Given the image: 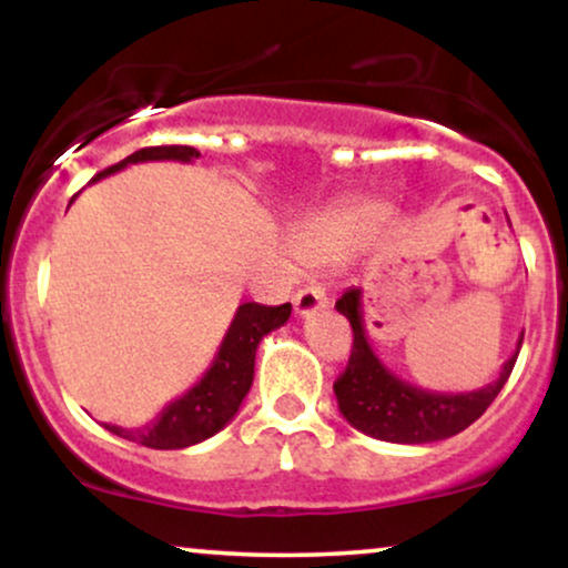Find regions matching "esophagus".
<instances>
[{"label":"esophagus","instance_id":"esophagus-1","mask_svg":"<svg viewBox=\"0 0 568 568\" xmlns=\"http://www.w3.org/2000/svg\"><path fill=\"white\" fill-rule=\"evenodd\" d=\"M325 305H328V297H325V292L317 284L302 286V290L294 294V313L300 317L321 313V310H325Z\"/></svg>","mask_w":568,"mask_h":568}]
</instances>
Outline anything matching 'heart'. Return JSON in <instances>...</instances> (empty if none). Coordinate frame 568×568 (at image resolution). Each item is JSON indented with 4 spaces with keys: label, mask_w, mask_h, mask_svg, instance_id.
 Returning a JSON list of instances; mask_svg holds the SVG:
<instances>
[{
    "label": "heart",
    "mask_w": 568,
    "mask_h": 568,
    "mask_svg": "<svg viewBox=\"0 0 568 568\" xmlns=\"http://www.w3.org/2000/svg\"><path fill=\"white\" fill-rule=\"evenodd\" d=\"M379 222L383 214L369 206L331 209L302 224L294 247L302 258L317 266L344 261L379 227Z\"/></svg>",
    "instance_id": "obj_1"
}]
</instances>
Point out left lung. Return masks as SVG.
<instances>
[{"label":"left lung","instance_id":"left-lung-1","mask_svg":"<svg viewBox=\"0 0 568 568\" xmlns=\"http://www.w3.org/2000/svg\"><path fill=\"white\" fill-rule=\"evenodd\" d=\"M336 310L352 323L354 331L352 356H348L344 375L333 383L338 410L354 429L367 437L395 442V445H426V442L455 437L468 429L499 395L523 346V338H519L515 354L504 362L499 377L480 390L434 393L398 377L375 354L364 331L362 290L356 286L346 290L344 297L336 302Z\"/></svg>","mask_w":568,"mask_h":568}]
</instances>
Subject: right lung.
<instances>
[{"instance_id":"add662e5","label":"right lung","mask_w":568,"mask_h":568,"mask_svg":"<svg viewBox=\"0 0 568 568\" xmlns=\"http://www.w3.org/2000/svg\"><path fill=\"white\" fill-rule=\"evenodd\" d=\"M199 158V150L193 146H144L134 154H129L126 160H121L119 165L103 170L92 178V183L100 178L113 175L126 165L134 162H150V160H178V162H191ZM292 305L266 307L258 302H245L237 307L235 317H232L227 333H224L220 352H216L212 367L206 369V375L191 387L189 393L181 398L168 403L160 410L158 418L152 424L142 426V429H123L115 424H103L108 432L115 437H123L136 445L152 447V449H183L191 445H199L209 437H214L216 432L224 429L232 422V416L237 414L240 403L251 390L253 385V367H255V348H258L261 338L266 333L282 328L290 321Z\"/></svg>"}]
</instances>
